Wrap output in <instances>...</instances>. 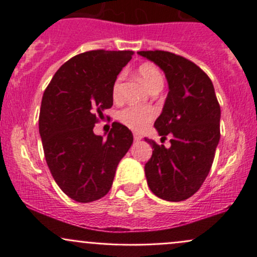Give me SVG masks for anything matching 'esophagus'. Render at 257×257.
<instances>
[{
	"label": "esophagus",
	"mask_w": 257,
	"mask_h": 257,
	"mask_svg": "<svg viewBox=\"0 0 257 257\" xmlns=\"http://www.w3.org/2000/svg\"><path fill=\"white\" fill-rule=\"evenodd\" d=\"M142 139V136L138 133H134V142H139Z\"/></svg>",
	"instance_id": "esophagus-1"
}]
</instances>
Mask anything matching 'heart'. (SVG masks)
Wrapping results in <instances>:
<instances>
[{
    "instance_id": "heart-1",
    "label": "heart",
    "mask_w": 257,
    "mask_h": 257,
    "mask_svg": "<svg viewBox=\"0 0 257 257\" xmlns=\"http://www.w3.org/2000/svg\"><path fill=\"white\" fill-rule=\"evenodd\" d=\"M138 77L142 83L152 92L157 88H163L164 78L162 72L152 63H144L138 68ZM124 79V74L120 73L114 80L112 87V97L114 100L120 98V85ZM155 112L152 108L126 107L118 113V119L121 124L133 131H142L154 119Z\"/></svg>"
}]
</instances>
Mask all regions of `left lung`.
I'll return each mask as SVG.
<instances>
[{
  "instance_id": "left-lung-1",
  "label": "left lung",
  "mask_w": 257,
  "mask_h": 257,
  "mask_svg": "<svg viewBox=\"0 0 257 257\" xmlns=\"http://www.w3.org/2000/svg\"><path fill=\"white\" fill-rule=\"evenodd\" d=\"M138 54L164 71L169 92L154 126L167 138L165 148L145 138L153 155L145 177L153 194L163 200L183 201L203 185L220 141V105L208 74L189 59L172 52L141 51Z\"/></svg>"
}]
</instances>
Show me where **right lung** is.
<instances>
[{
	"label": "right lung",
	"mask_w": 257,
	"mask_h": 257,
	"mask_svg": "<svg viewBox=\"0 0 257 257\" xmlns=\"http://www.w3.org/2000/svg\"><path fill=\"white\" fill-rule=\"evenodd\" d=\"M133 51L84 52L67 61L43 93L40 134L57 185L78 203L110 190L116 167L133 143L125 125L114 121L107 139L93 133L113 105L112 87Z\"/></svg>",
	"instance_id": "add662e5"
}]
</instances>
